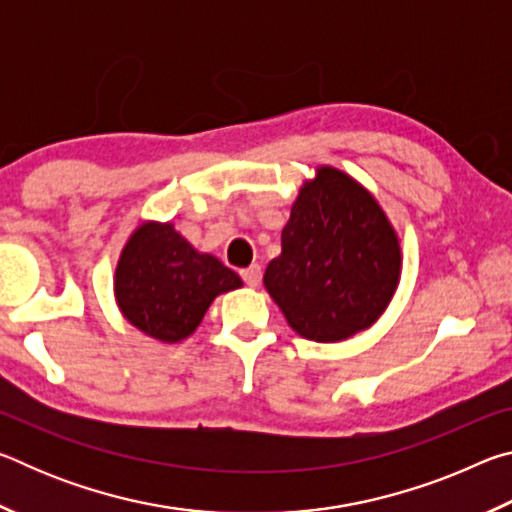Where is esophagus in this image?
<instances>
[{
    "mask_svg": "<svg viewBox=\"0 0 512 512\" xmlns=\"http://www.w3.org/2000/svg\"><path fill=\"white\" fill-rule=\"evenodd\" d=\"M241 277H244V282L248 284V287H257V284L262 282V266L253 264V266L244 268V271H241Z\"/></svg>",
    "mask_w": 512,
    "mask_h": 512,
    "instance_id": "obj_1",
    "label": "esophagus"
}]
</instances>
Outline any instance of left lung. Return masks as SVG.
<instances>
[{
    "label": "left lung",
    "mask_w": 512,
    "mask_h": 512,
    "mask_svg": "<svg viewBox=\"0 0 512 512\" xmlns=\"http://www.w3.org/2000/svg\"><path fill=\"white\" fill-rule=\"evenodd\" d=\"M400 275V237L377 198L345 171L316 167L264 273L293 332L316 343L350 339L377 323Z\"/></svg>",
    "instance_id": "obj_1"
}]
</instances>
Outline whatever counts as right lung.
I'll return each instance as SVG.
<instances>
[{"label": "right lung", "instance_id": "add662e5", "mask_svg": "<svg viewBox=\"0 0 512 512\" xmlns=\"http://www.w3.org/2000/svg\"><path fill=\"white\" fill-rule=\"evenodd\" d=\"M244 287L214 255L198 253L173 223L144 221L121 248L115 300L146 336L180 343L196 332L216 296Z\"/></svg>", "mask_w": 512, "mask_h": 512}]
</instances>
